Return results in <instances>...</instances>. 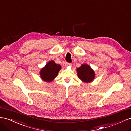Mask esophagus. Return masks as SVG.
<instances>
[{
    "mask_svg": "<svg viewBox=\"0 0 131 131\" xmlns=\"http://www.w3.org/2000/svg\"><path fill=\"white\" fill-rule=\"evenodd\" d=\"M66 66H71V63H68V62H66Z\"/></svg>",
    "mask_w": 131,
    "mask_h": 131,
    "instance_id": "1",
    "label": "esophagus"
}]
</instances>
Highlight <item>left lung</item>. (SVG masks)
<instances>
[{"label": "left lung", "mask_w": 131, "mask_h": 131, "mask_svg": "<svg viewBox=\"0 0 131 131\" xmlns=\"http://www.w3.org/2000/svg\"><path fill=\"white\" fill-rule=\"evenodd\" d=\"M76 70L79 78L84 82H91L95 78L94 71L88 64H82Z\"/></svg>", "instance_id": "left-lung-1"}]
</instances>
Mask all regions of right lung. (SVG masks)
Wrapping results in <instances>:
<instances>
[{"label": "right lung", "mask_w": 131, "mask_h": 131, "mask_svg": "<svg viewBox=\"0 0 131 131\" xmlns=\"http://www.w3.org/2000/svg\"><path fill=\"white\" fill-rule=\"evenodd\" d=\"M61 69V65L57 64L51 60L40 70V75L43 81L51 82L58 76L59 71Z\"/></svg>", "instance_id": "1"}]
</instances>
